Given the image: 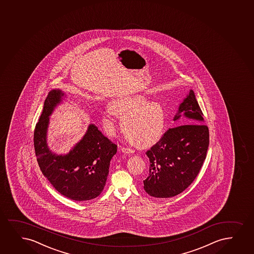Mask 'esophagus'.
<instances>
[{
    "instance_id": "1",
    "label": "esophagus",
    "mask_w": 254,
    "mask_h": 254,
    "mask_svg": "<svg viewBox=\"0 0 254 254\" xmlns=\"http://www.w3.org/2000/svg\"><path fill=\"white\" fill-rule=\"evenodd\" d=\"M122 151H123V153L126 154H132L135 152L134 150H131L130 148L126 147H123V149H122Z\"/></svg>"
}]
</instances>
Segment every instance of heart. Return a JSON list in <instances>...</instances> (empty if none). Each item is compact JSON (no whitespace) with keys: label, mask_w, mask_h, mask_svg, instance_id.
<instances>
[{"label":"heart","mask_w":254,"mask_h":254,"mask_svg":"<svg viewBox=\"0 0 254 254\" xmlns=\"http://www.w3.org/2000/svg\"><path fill=\"white\" fill-rule=\"evenodd\" d=\"M119 116L126 135L138 145L157 140L165 125V113L157 101H148L144 95H131L113 101L104 116V128L109 134L116 129L115 119Z\"/></svg>","instance_id":"1"}]
</instances>
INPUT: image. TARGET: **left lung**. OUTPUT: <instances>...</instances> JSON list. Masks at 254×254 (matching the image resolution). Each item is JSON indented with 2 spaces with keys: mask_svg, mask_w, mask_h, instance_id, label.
I'll use <instances>...</instances> for the list:
<instances>
[{
  "mask_svg": "<svg viewBox=\"0 0 254 254\" xmlns=\"http://www.w3.org/2000/svg\"><path fill=\"white\" fill-rule=\"evenodd\" d=\"M178 126L169 128L157 144L147 150L150 171L144 189L155 197H171L191 185L199 173L209 147V129L190 90L174 117Z\"/></svg>",
  "mask_w": 254,
  "mask_h": 254,
  "instance_id": "8db88e82",
  "label": "left lung"
}]
</instances>
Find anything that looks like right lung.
I'll use <instances>...</instances> for the list:
<instances>
[{
  "instance_id": "obj_1",
  "label": "right lung",
  "mask_w": 254,
  "mask_h": 254,
  "mask_svg": "<svg viewBox=\"0 0 254 254\" xmlns=\"http://www.w3.org/2000/svg\"><path fill=\"white\" fill-rule=\"evenodd\" d=\"M64 97V91L53 89L44 101V110L35 127V152L43 175L61 194L72 200H91L104 190L117 145L97 126L90 124L83 138L68 153L58 155L50 150L47 141L50 116Z\"/></svg>"
}]
</instances>
